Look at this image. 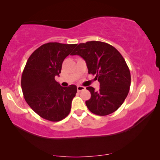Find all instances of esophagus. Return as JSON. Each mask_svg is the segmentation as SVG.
Masks as SVG:
<instances>
[{
	"mask_svg": "<svg viewBox=\"0 0 160 160\" xmlns=\"http://www.w3.org/2000/svg\"><path fill=\"white\" fill-rule=\"evenodd\" d=\"M85 89H86V88H85L84 87H82V86H78V87H77V91H78V92L83 91V90H84Z\"/></svg>",
	"mask_w": 160,
	"mask_h": 160,
	"instance_id": "1",
	"label": "esophagus"
}]
</instances>
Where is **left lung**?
Segmentation results:
<instances>
[{"label":"left lung","mask_w":160,"mask_h":160,"mask_svg":"<svg viewBox=\"0 0 160 160\" xmlns=\"http://www.w3.org/2000/svg\"><path fill=\"white\" fill-rule=\"evenodd\" d=\"M79 55L86 61L89 74L96 75L99 90L87 87L90 99L85 102L92 113L106 116L117 110L130 90V69L118 50L101 41H87L77 45L71 55Z\"/></svg>","instance_id":"1"}]
</instances>
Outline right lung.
<instances>
[{"label": "right lung", "instance_id": "add662e5", "mask_svg": "<svg viewBox=\"0 0 160 160\" xmlns=\"http://www.w3.org/2000/svg\"><path fill=\"white\" fill-rule=\"evenodd\" d=\"M76 46L44 43L28 58L22 74V90L27 103L43 119L59 122L71 111L76 86L61 87L54 77L61 73L63 60Z\"/></svg>", "mask_w": 160, "mask_h": 160}]
</instances>
